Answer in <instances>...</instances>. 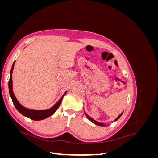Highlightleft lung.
I'll return each instance as SVG.
<instances>
[{
	"mask_svg": "<svg viewBox=\"0 0 158 158\" xmlns=\"http://www.w3.org/2000/svg\"><path fill=\"white\" fill-rule=\"evenodd\" d=\"M84 113H85V116L87 117V118L89 119V120L91 122H92L93 123H94L95 125H98V126H102V127H106V126H107V125H106V124H104L103 123H100V122H98V121H95V120H94V118H92V117H89V116L88 115V114L86 113H85V112H84ZM123 112H122V113H121L120 114H119L118 117L117 118L114 119V121H117L118 119L119 118H120V117H121V115H122V114H123ZM114 121H113V122H114Z\"/></svg>",
	"mask_w": 158,
	"mask_h": 158,
	"instance_id": "obj_1",
	"label": "left lung"
}]
</instances>
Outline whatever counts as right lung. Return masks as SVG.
Masks as SVG:
<instances>
[{
  "mask_svg": "<svg viewBox=\"0 0 158 158\" xmlns=\"http://www.w3.org/2000/svg\"><path fill=\"white\" fill-rule=\"evenodd\" d=\"M15 62H14V63L12 64V69L10 70V79H9V82H8V88H9V93H10V95L12 98V102L15 106L16 109L18 110V111L20 112L22 114H23V116H25L26 117H28L29 118L31 119V120L33 121H41L43 120V119H45L47 117H49L51 116L52 114H53L56 111L58 108L59 107L60 105L62 102V100H63V97L64 96V95L66 94V92H64V94L63 95L60 99L53 106L51 107L50 109H44V110H35V109H27L25 107H23V106L19 103V102L17 100L16 98L14 95V94L13 92V88H12V72L14 70V64H15Z\"/></svg>",
  "mask_w": 158,
  "mask_h": 158,
  "instance_id": "right-lung-1",
  "label": "right lung"
}]
</instances>
